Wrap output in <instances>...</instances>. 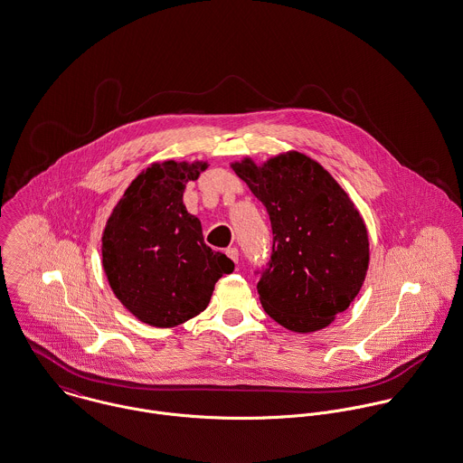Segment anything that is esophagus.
Masks as SVG:
<instances>
[{
    "instance_id": "34e87169",
    "label": "esophagus",
    "mask_w": 463,
    "mask_h": 463,
    "mask_svg": "<svg viewBox=\"0 0 463 463\" xmlns=\"http://www.w3.org/2000/svg\"><path fill=\"white\" fill-rule=\"evenodd\" d=\"M225 254H227V257H229L232 262H238V259H240V252H238V249H234V247H229V249L225 250Z\"/></svg>"
}]
</instances>
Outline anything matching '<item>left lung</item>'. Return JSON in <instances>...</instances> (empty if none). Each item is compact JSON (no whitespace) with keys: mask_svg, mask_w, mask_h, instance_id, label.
I'll return each mask as SVG.
<instances>
[{"mask_svg":"<svg viewBox=\"0 0 463 463\" xmlns=\"http://www.w3.org/2000/svg\"><path fill=\"white\" fill-rule=\"evenodd\" d=\"M264 204L273 232L271 257L257 293L266 314L288 330L328 326L359 295L369 264V240L355 204L337 181L302 153L256 165L232 163Z\"/></svg>","mask_w":463,"mask_h":463,"instance_id":"8db88e82","label":"left lung"}]
</instances>
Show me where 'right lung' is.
<instances>
[{"instance_id":"right-lung-1","label":"right lung","mask_w":463,"mask_h":463,"mask_svg":"<svg viewBox=\"0 0 463 463\" xmlns=\"http://www.w3.org/2000/svg\"><path fill=\"white\" fill-rule=\"evenodd\" d=\"M206 163L163 161L140 172L113 207L103 232V268L120 304L142 323L177 326L207 307L234 262L204 243L183 194Z\"/></svg>"}]
</instances>
